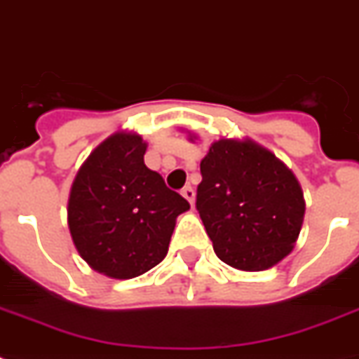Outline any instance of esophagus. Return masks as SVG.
Listing matches in <instances>:
<instances>
[{
  "mask_svg": "<svg viewBox=\"0 0 359 359\" xmlns=\"http://www.w3.org/2000/svg\"><path fill=\"white\" fill-rule=\"evenodd\" d=\"M180 194H182V197H184L186 201L190 203V205H194V201H196V191H194V188H191V186H184Z\"/></svg>",
  "mask_w": 359,
  "mask_h": 359,
  "instance_id": "obj_1",
  "label": "esophagus"
}]
</instances>
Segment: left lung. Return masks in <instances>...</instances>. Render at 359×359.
<instances>
[{"mask_svg":"<svg viewBox=\"0 0 359 359\" xmlns=\"http://www.w3.org/2000/svg\"><path fill=\"white\" fill-rule=\"evenodd\" d=\"M188 140L197 135L188 132ZM199 216L216 255L244 272H262L294 250L306 199L294 173L250 137H219L201 160Z\"/></svg>","mask_w":359,"mask_h":359,"instance_id":"obj_1","label":"left lung"}]
</instances>
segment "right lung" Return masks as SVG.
I'll use <instances>...</instances> for the list:
<instances>
[{"mask_svg":"<svg viewBox=\"0 0 359 359\" xmlns=\"http://www.w3.org/2000/svg\"><path fill=\"white\" fill-rule=\"evenodd\" d=\"M147 141L117 130L93 149L70 188L67 222L83 261L114 279L149 272L168 255L190 203L143 162Z\"/></svg>","mask_w":359,"mask_h":359,"instance_id":"add662e5","label":"right lung"}]
</instances>
